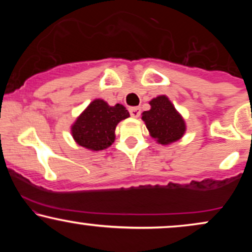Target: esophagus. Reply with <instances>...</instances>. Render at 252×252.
I'll return each instance as SVG.
<instances>
[{"instance_id": "34e87169", "label": "esophagus", "mask_w": 252, "mask_h": 252, "mask_svg": "<svg viewBox=\"0 0 252 252\" xmlns=\"http://www.w3.org/2000/svg\"><path fill=\"white\" fill-rule=\"evenodd\" d=\"M129 112H130V115H131V117H134V118L140 117V115H141V110L138 108H130Z\"/></svg>"}]
</instances>
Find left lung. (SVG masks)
I'll return each mask as SVG.
<instances>
[{
    "instance_id": "8db88e82",
    "label": "left lung",
    "mask_w": 252,
    "mask_h": 252,
    "mask_svg": "<svg viewBox=\"0 0 252 252\" xmlns=\"http://www.w3.org/2000/svg\"><path fill=\"white\" fill-rule=\"evenodd\" d=\"M149 104L148 111L142 112V121L149 135L162 146H168L180 140L186 132V122L169 98L161 94L153 98Z\"/></svg>"
}]
</instances>
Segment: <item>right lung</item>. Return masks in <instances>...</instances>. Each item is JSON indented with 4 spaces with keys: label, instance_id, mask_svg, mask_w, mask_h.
Instances as JSON below:
<instances>
[{
    "label": "right lung",
    "instance_id": "right-lung-1",
    "mask_svg": "<svg viewBox=\"0 0 252 252\" xmlns=\"http://www.w3.org/2000/svg\"><path fill=\"white\" fill-rule=\"evenodd\" d=\"M130 116L122 104L111 106L103 99H94L71 126V134L77 144L99 152L115 142V130L121 121Z\"/></svg>",
    "mask_w": 252,
    "mask_h": 252
}]
</instances>
